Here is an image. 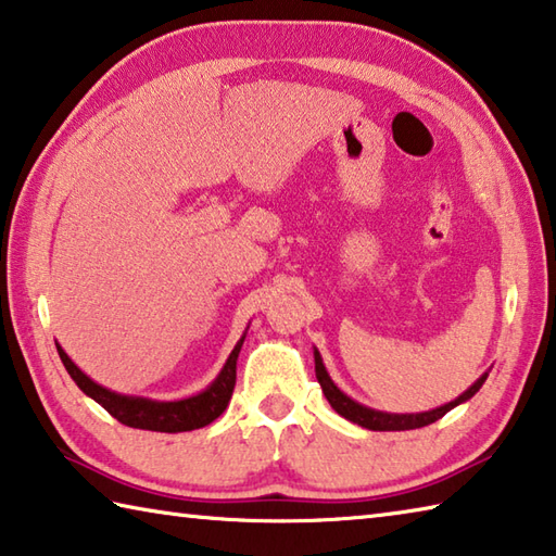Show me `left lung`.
<instances>
[{
  "label": "left lung",
  "instance_id": "1",
  "mask_svg": "<svg viewBox=\"0 0 556 556\" xmlns=\"http://www.w3.org/2000/svg\"><path fill=\"white\" fill-rule=\"evenodd\" d=\"M313 358H315V378H318L323 395L328 397L330 407L337 412V415H342L344 419H350V421L358 424V427L371 429V431H409V429L429 427V424L439 421L443 415H448L453 407H458V405H463V402L470 400L477 390L484 386V380L489 376V374H482L470 388L465 390L463 395L448 402V405H441V407L429 409V412H417V415H390V412H380V409H371L366 405H358L356 400H352L350 395L342 393V390L334 386V380L330 378L328 368H325L323 356L318 350H313Z\"/></svg>",
  "mask_w": 556,
  "mask_h": 556
}]
</instances>
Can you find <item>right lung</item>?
Wrapping results in <instances>:
<instances>
[{
  "label": "right lung",
  "instance_id": "right-lung-1",
  "mask_svg": "<svg viewBox=\"0 0 556 556\" xmlns=\"http://www.w3.org/2000/svg\"><path fill=\"white\" fill-rule=\"evenodd\" d=\"M243 340H245V332L241 340L236 342L233 352L228 354L219 376H216L212 383L202 390V393L182 397V400H151V397L115 393V390L98 386L96 380L86 376L60 344H58V352L64 368H67V374L72 376L74 383L79 386L81 393L96 400L105 412H111L119 424H125V427H132V429H144V431L178 433V431L202 429L206 424H212L216 417L224 415L228 400L233 395L236 362H238V354H241Z\"/></svg>",
  "mask_w": 556,
  "mask_h": 556
}]
</instances>
